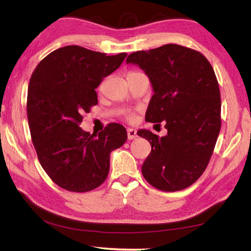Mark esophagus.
I'll list each match as a JSON object with an SVG mask.
<instances>
[{
	"label": "esophagus",
	"instance_id": "34e87169",
	"mask_svg": "<svg viewBox=\"0 0 251 251\" xmlns=\"http://www.w3.org/2000/svg\"><path fill=\"white\" fill-rule=\"evenodd\" d=\"M136 136H137V131L134 128H127V137L130 141V139H134L136 138Z\"/></svg>",
	"mask_w": 251,
	"mask_h": 251
}]
</instances>
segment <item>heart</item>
Listing matches in <instances>:
<instances>
[{"instance_id": "1", "label": "heart", "mask_w": 251, "mask_h": 251, "mask_svg": "<svg viewBox=\"0 0 251 251\" xmlns=\"http://www.w3.org/2000/svg\"><path fill=\"white\" fill-rule=\"evenodd\" d=\"M131 73H135V72H131ZM127 118H128V120H131V118H133V115H129V116H127Z\"/></svg>"}]
</instances>
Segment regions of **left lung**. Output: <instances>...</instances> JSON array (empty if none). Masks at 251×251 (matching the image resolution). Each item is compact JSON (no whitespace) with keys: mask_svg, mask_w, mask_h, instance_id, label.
I'll use <instances>...</instances> for the list:
<instances>
[{"mask_svg":"<svg viewBox=\"0 0 251 251\" xmlns=\"http://www.w3.org/2000/svg\"><path fill=\"white\" fill-rule=\"evenodd\" d=\"M126 62L145 71L152 85L145 120L164 121L167 129L160 138L150 130H138L151 146L143 176L163 192L185 189L205 172L222 126L214 69L201 52L177 44L137 50Z\"/></svg>","mask_w":251,"mask_h":251,"instance_id":"left-lung-1","label":"left lung"}]
</instances>
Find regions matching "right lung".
I'll return each mask as SVG.
<instances>
[{"instance_id":"right-lung-1","label":"right lung","mask_w":251,"mask_h":251,"mask_svg":"<svg viewBox=\"0 0 251 251\" xmlns=\"http://www.w3.org/2000/svg\"><path fill=\"white\" fill-rule=\"evenodd\" d=\"M126 56L67 45L50 53L33 72L26 103L32 142L45 173L63 189L86 193L100 186L110 152L126 142L125 127L117 123L95 136L79 127L83 114L99 101L95 88Z\"/></svg>"}]
</instances>
